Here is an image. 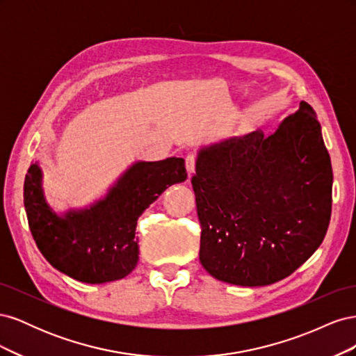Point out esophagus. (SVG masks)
<instances>
[{"label":"esophagus","mask_w":356,"mask_h":356,"mask_svg":"<svg viewBox=\"0 0 356 356\" xmlns=\"http://www.w3.org/2000/svg\"><path fill=\"white\" fill-rule=\"evenodd\" d=\"M196 163H197V157L195 154H187L186 157V169L188 177L193 175V172L196 170Z\"/></svg>","instance_id":"esophagus-1"}]
</instances>
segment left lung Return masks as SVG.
Listing matches in <instances>:
<instances>
[{"label":"left lung","mask_w":356,"mask_h":356,"mask_svg":"<svg viewBox=\"0 0 356 356\" xmlns=\"http://www.w3.org/2000/svg\"><path fill=\"white\" fill-rule=\"evenodd\" d=\"M200 222V263L220 281L270 285L289 276L324 241L332 168L312 106L202 149L191 177Z\"/></svg>","instance_id":"left-lung-1"}]
</instances>
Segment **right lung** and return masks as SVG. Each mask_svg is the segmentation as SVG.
<instances>
[{
	"instance_id": "add662e5",
	"label": "right lung",
	"mask_w": 356,
	"mask_h": 356,
	"mask_svg": "<svg viewBox=\"0 0 356 356\" xmlns=\"http://www.w3.org/2000/svg\"><path fill=\"white\" fill-rule=\"evenodd\" d=\"M186 178L184 160L179 157L139 161L105 200L59 218L42 197L40 168L31 165L24 184L29 230L40 252L59 272L86 284L115 281L138 263V218L168 186Z\"/></svg>"
}]
</instances>
